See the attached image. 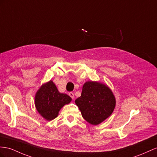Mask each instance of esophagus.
I'll return each instance as SVG.
<instances>
[{"instance_id": "34e87169", "label": "esophagus", "mask_w": 157, "mask_h": 157, "mask_svg": "<svg viewBox=\"0 0 157 157\" xmlns=\"http://www.w3.org/2000/svg\"><path fill=\"white\" fill-rule=\"evenodd\" d=\"M69 95L71 98L72 99H74V93H72V92H70Z\"/></svg>"}]
</instances>
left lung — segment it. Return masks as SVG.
<instances>
[{
	"label": "left lung",
	"mask_w": 157,
	"mask_h": 157,
	"mask_svg": "<svg viewBox=\"0 0 157 157\" xmlns=\"http://www.w3.org/2000/svg\"><path fill=\"white\" fill-rule=\"evenodd\" d=\"M75 103L83 119L94 125L103 122L113 113L115 98L109 87L98 82L83 84L82 95Z\"/></svg>",
	"instance_id": "8db88e82"
}]
</instances>
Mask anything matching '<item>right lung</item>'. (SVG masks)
<instances>
[{
  "label": "right lung",
  "mask_w": 157,
  "mask_h": 157,
  "mask_svg": "<svg viewBox=\"0 0 157 157\" xmlns=\"http://www.w3.org/2000/svg\"><path fill=\"white\" fill-rule=\"evenodd\" d=\"M71 101L69 95L59 93L51 80L43 84L35 95L36 108L40 115L47 121L57 117L62 107Z\"/></svg>",
  "instance_id": "right-lung-1"
}]
</instances>
